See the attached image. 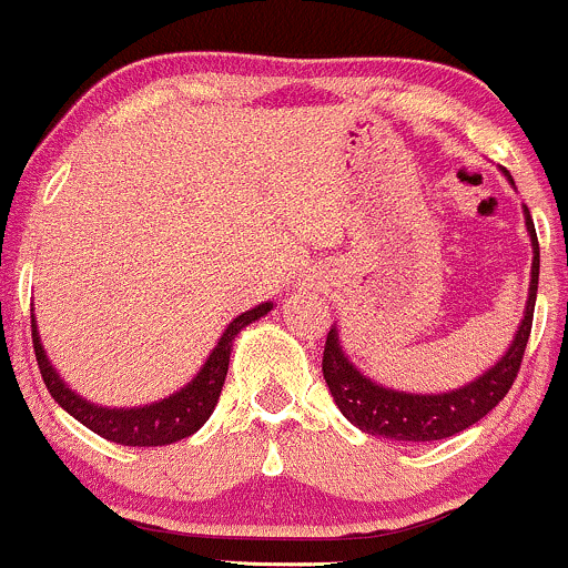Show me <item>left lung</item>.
I'll return each instance as SVG.
<instances>
[{"instance_id": "8db88e82", "label": "left lung", "mask_w": 568, "mask_h": 568, "mask_svg": "<svg viewBox=\"0 0 568 568\" xmlns=\"http://www.w3.org/2000/svg\"><path fill=\"white\" fill-rule=\"evenodd\" d=\"M526 227L530 246H534L526 316L517 327L509 352L490 371H485L477 382L442 395H412L379 387L376 382L365 379L344 357L338 346V333L331 327L325 341V355H322V374L331 387L335 406L352 425L371 433V436L393 438V442H438V438H449L455 433L471 428L474 423H479L485 414H490L498 406V400H504V395L517 379L523 355H526L530 325H534L536 286H539V241H536L534 219H530L528 209Z\"/></svg>"}]
</instances>
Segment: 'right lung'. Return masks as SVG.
<instances>
[{"instance_id": "right-lung-1", "label": "right lung", "mask_w": 568, "mask_h": 568, "mask_svg": "<svg viewBox=\"0 0 568 568\" xmlns=\"http://www.w3.org/2000/svg\"><path fill=\"white\" fill-rule=\"evenodd\" d=\"M271 308L273 303H262V306L246 311V314H241L237 320L230 322V327L224 331L222 338H219L216 349L211 352L209 359H205L200 374L194 376L186 387H181L179 393L170 395V398L143 408H102L78 398V395L59 379V374L51 368V363H48L45 349H42L40 344L38 325H34L32 316L34 357H38L42 382H45L53 400H57L64 412H70L78 423H83L89 430H94L97 436L115 444H124V447H164V444L181 442V438L192 436L194 430L203 428L205 419L211 417L213 406L219 404V393H222L224 376H227L230 352H233L235 335L241 333L248 322L265 316Z\"/></svg>"}]
</instances>
